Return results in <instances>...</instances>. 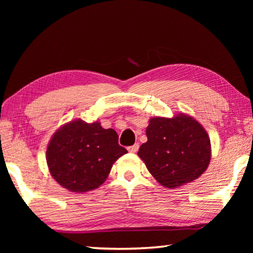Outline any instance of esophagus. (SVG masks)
Returning <instances> with one entry per match:
<instances>
[{"label":"esophagus","instance_id":"obj_1","mask_svg":"<svg viewBox=\"0 0 253 253\" xmlns=\"http://www.w3.org/2000/svg\"><path fill=\"white\" fill-rule=\"evenodd\" d=\"M138 148H139V145L135 144V145H132V146L128 147L127 149H128V152H129V153H136L137 151H138Z\"/></svg>","mask_w":253,"mask_h":253}]
</instances>
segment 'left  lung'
<instances>
[{"label":"left lung","instance_id":"1","mask_svg":"<svg viewBox=\"0 0 253 253\" xmlns=\"http://www.w3.org/2000/svg\"><path fill=\"white\" fill-rule=\"evenodd\" d=\"M146 128L147 142L139 147L148 172L166 188H177L198 179L211 161L207 130L192 116L153 117Z\"/></svg>","mask_w":253,"mask_h":253}]
</instances>
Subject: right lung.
<instances>
[{"mask_svg":"<svg viewBox=\"0 0 253 253\" xmlns=\"http://www.w3.org/2000/svg\"><path fill=\"white\" fill-rule=\"evenodd\" d=\"M126 153L113 128L105 129L99 122L89 124L75 119L51 137L45 157L51 176L59 185L84 193L99 187L114 163Z\"/></svg>","mask_w":253,"mask_h":253,"instance_id":"1","label":"right lung"}]
</instances>
